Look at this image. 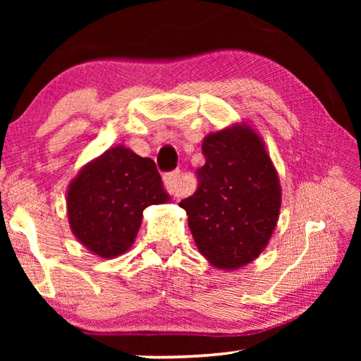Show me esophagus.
<instances>
[{"instance_id": "34e87169", "label": "esophagus", "mask_w": 361, "mask_h": 361, "mask_svg": "<svg viewBox=\"0 0 361 361\" xmlns=\"http://www.w3.org/2000/svg\"><path fill=\"white\" fill-rule=\"evenodd\" d=\"M164 186H166L170 195H173V197H181V195L185 194V189H183L180 181V170H173V172L164 175Z\"/></svg>"}]
</instances>
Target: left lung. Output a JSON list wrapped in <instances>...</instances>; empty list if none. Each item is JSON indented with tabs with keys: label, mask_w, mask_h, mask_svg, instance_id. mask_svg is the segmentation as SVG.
<instances>
[{
	"label": "left lung",
	"mask_w": 361,
	"mask_h": 361,
	"mask_svg": "<svg viewBox=\"0 0 361 361\" xmlns=\"http://www.w3.org/2000/svg\"><path fill=\"white\" fill-rule=\"evenodd\" d=\"M197 189L183 199L199 252L213 266L235 269L258 256L271 239L280 210L277 172L261 138L247 126L210 133Z\"/></svg>",
	"instance_id": "left-lung-1"
}]
</instances>
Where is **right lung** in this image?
<instances>
[{"label":"right lung","mask_w":361,"mask_h":361,"mask_svg":"<svg viewBox=\"0 0 361 361\" xmlns=\"http://www.w3.org/2000/svg\"><path fill=\"white\" fill-rule=\"evenodd\" d=\"M149 157L116 146L79 172L68 189V219L78 240L102 258L129 250L143 210L169 195Z\"/></svg>","instance_id":"right-lung-1"}]
</instances>
